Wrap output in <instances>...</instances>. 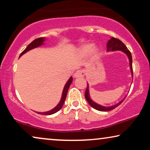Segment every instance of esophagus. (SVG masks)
<instances>
[{
  "mask_svg": "<svg viewBox=\"0 0 150 150\" xmlns=\"http://www.w3.org/2000/svg\"><path fill=\"white\" fill-rule=\"evenodd\" d=\"M85 76V71L83 69H80V70L76 71L74 74V77L75 79H77V78L80 77H83Z\"/></svg>",
  "mask_w": 150,
  "mask_h": 150,
  "instance_id": "esophagus-1",
  "label": "esophagus"
}]
</instances>
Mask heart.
<instances>
[{
  "mask_svg": "<svg viewBox=\"0 0 150 150\" xmlns=\"http://www.w3.org/2000/svg\"><path fill=\"white\" fill-rule=\"evenodd\" d=\"M98 52H99V49L97 47H93V44H84L78 50V52L81 56H86L90 52H91L93 55H96L98 54Z\"/></svg>",
  "mask_w": 150,
  "mask_h": 150,
  "instance_id": "obj_1",
  "label": "heart"
}]
</instances>
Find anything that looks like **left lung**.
<instances>
[{
	"mask_svg": "<svg viewBox=\"0 0 150 150\" xmlns=\"http://www.w3.org/2000/svg\"><path fill=\"white\" fill-rule=\"evenodd\" d=\"M106 51L107 52H115V51H122L124 53H125L128 57V60H129V65H130V69L131 75H132V77L133 79V71H132V55H131V53L130 51L128 50L127 47L125 46V44L123 43L122 41H120L118 39H116L115 38H111L110 40H108V42L106 43ZM85 96L86 100L88 102V103L89 104V105L92 106L95 109L100 110V111H109V110H111L114 109L115 108H116L117 106H118L120 104L122 103V102L124 101V100L126 98V96H125L124 98L120 101L117 103L115 104H113V105L109 106H105L100 105V104L96 103L93 101V100L91 99V97H90L89 94V83H87V87L86 89Z\"/></svg>",
	"mask_w": 150,
	"mask_h": 150,
	"instance_id": "1",
	"label": "left lung"
}]
</instances>
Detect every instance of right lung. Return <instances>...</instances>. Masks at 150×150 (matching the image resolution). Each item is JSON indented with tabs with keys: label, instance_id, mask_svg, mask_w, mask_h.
<instances>
[{
	"label": "right lung",
	"instance_id": "obj_1",
	"mask_svg": "<svg viewBox=\"0 0 150 150\" xmlns=\"http://www.w3.org/2000/svg\"><path fill=\"white\" fill-rule=\"evenodd\" d=\"M45 40H46V38H40L36 39V40H35L34 41H33V42L30 43V44L28 45V46L25 48V50H24L23 52L20 54V57L22 56L24 54H25V53L28 52L29 50H33V49L38 48V47H40L41 46H42V45H44ZM72 80H73V78H72V76H71L68 79V81H67V83H65L64 88H63V89L62 95H61V98L60 100V102H59V104H57V105L55 106L54 108H53L52 109H51L46 112H38V114L45 115H52V114L55 113V112H58L59 110H60L61 108H62L63 104H64L65 98H66V96H67V91H68L69 88V87H70L71 83H72Z\"/></svg>",
	"mask_w": 150,
	"mask_h": 150
}]
</instances>
